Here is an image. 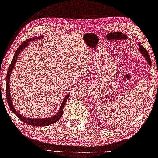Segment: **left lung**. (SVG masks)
Wrapping results in <instances>:
<instances>
[{"mask_svg":"<svg viewBox=\"0 0 158 158\" xmlns=\"http://www.w3.org/2000/svg\"><path fill=\"white\" fill-rule=\"evenodd\" d=\"M139 50H140L141 53L142 54V55H143L145 59H146V60L147 61V62L149 64L150 66H151V59H150V56L148 55V52H147V50L145 49L143 46L141 45V43H139Z\"/></svg>","mask_w":158,"mask_h":158,"instance_id":"1","label":"left lung"}]
</instances>
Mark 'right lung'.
<instances>
[{
	"label": "right lung",
	"mask_w": 158,
	"mask_h": 158,
	"mask_svg": "<svg viewBox=\"0 0 158 158\" xmlns=\"http://www.w3.org/2000/svg\"><path fill=\"white\" fill-rule=\"evenodd\" d=\"M39 38H41V37H38V38H31L29 39H28L27 40H25L23 42L21 45H19V47L17 48V50L16 52H15V55L13 56V59H12V61L10 64V65L8 68V71H7V77H6V98H7V103H8V106L12 112H13L15 115H16L17 117L19 118L21 120H22V122H24V123H27L28 125H32V126H47V125H50L51 124H53L61 118L62 114H63V110H64V105L66 104V102L68 98L69 97V94H67L66 97L64 98V99L63 101V102L61 103V106L60 107V109H59V112L56 113V114H55L54 116L49 118H46V119H29L27 118H25L24 116H22L21 114H19V113L17 112L15 110V108L13 106V104H12V100H11V97H10V75H11L12 71L13 70L14 66L15 63H16L17 59L18 58V56H19L20 52L22 50L27 47V46L29 44V42L31 40H33L35 39H39Z\"/></svg>",
	"instance_id": "right-lung-1"
}]
</instances>
